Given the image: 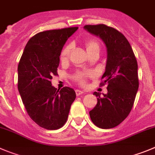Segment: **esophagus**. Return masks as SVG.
Returning a JSON list of instances; mask_svg holds the SVG:
<instances>
[{
  "instance_id": "obj_1",
  "label": "esophagus",
  "mask_w": 155,
  "mask_h": 155,
  "mask_svg": "<svg viewBox=\"0 0 155 155\" xmlns=\"http://www.w3.org/2000/svg\"><path fill=\"white\" fill-rule=\"evenodd\" d=\"M75 92H76L77 96H80V95L83 94H84V92L81 91H80V90H76V91H75Z\"/></svg>"
}]
</instances>
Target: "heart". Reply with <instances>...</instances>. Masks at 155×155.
Masks as SVG:
<instances>
[{
  "label": "heart",
  "instance_id": "obj_1",
  "mask_svg": "<svg viewBox=\"0 0 155 155\" xmlns=\"http://www.w3.org/2000/svg\"><path fill=\"white\" fill-rule=\"evenodd\" d=\"M86 49H87V53H91L93 51H100V45L97 40L91 39L89 40L85 44ZM72 46L71 45H67L63 50H62L61 54V61H66L70 55L71 51ZM87 76V74L84 73H78L75 76V80H77L80 84H83L85 83V78Z\"/></svg>",
  "mask_w": 155,
  "mask_h": 155
}]
</instances>
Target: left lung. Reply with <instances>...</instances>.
Returning <instances> with one entry per match:
<instances>
[{"label": "left lung", "mask_w": 155, "mask_h": 155, "mask_svg": "<svg viewBox=\"0 0 155 155\" xmlns=\"http://www.w3.org/2000/svg\"><path fill=\"white\" fill-rule=\"evenodd\" d=\"M86 31L97 36L107 48V64L101 85L107 84V93L94 92L97 103L90 110L92 122L103 129L113 128L129 114L138 90L137 63L127 38L117 30L104 25H85Z\"/></svg>", "instance_id": "left-lung-1"}]
</instances>
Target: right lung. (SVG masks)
<instances>
[{
    "mask_svg": "<svg viewBox=\"0 0 155 155\" xmlns=\"http://www.w3.org/2000/svg\"><path fill=\"white\" fill-rule=\"evenodd\" d=\"M78 28L37 34L27 43L18 64V87L23 104L30 117L48 130L63 127L76 98L74 89L64 87L57 90L51 81L58 74L64 45Z\"/></svg>",
    "mask_w": 155,
    "mask_h": 155,
    "instance_id": "obj_1",
    "label": "right lung"
}]
</instances>
